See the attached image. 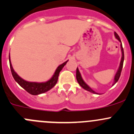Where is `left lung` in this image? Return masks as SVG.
I'll return each mask as SVG.
<instances>
[{
  "instance_id": "8db88e82",
  "label": "left lung",
  "mask_w": 134,
  "mask_h": 134,
  "mask_svg": "<svg viewBox=\"0 0 134 134\" xmlns=\"http://www.w3.org/2000/svg\"><path fill=\"white\" fill-rule=\"evenodd\" d=\"M115 37H116V38H117V39L119 40V41H120V42H121V41H120V37H119V36L118 35V34H117V33H116V32H115ZM120 48H121V51H122L121 61H120V66H119V69H118L117 72H116V75H115V79H114V82H113V86L115 85V84H116V82H117L118 80H119V78H120V74H121L122 69V67H123V63H124V50H123V48H122V43H121V44H120ZM76 80H77L78 82H79V84H80V86L82 87V88H83L84 90H86L89 91V92H92V93H95V94H99V93H97V92H95V91H93V90H92V88H90V87L88 86L86 84L85 82H84V80H83L82 78L81 75H80V72H79V69H78V67H77V68H76Z\"/></svg>"
}]
</instances>
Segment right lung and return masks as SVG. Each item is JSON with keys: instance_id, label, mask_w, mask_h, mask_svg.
I'll return each mask as SVG.
<instances>
[{"instance_id": "1", "label": "right lung", "mask_w": 134, "mask_h": 134, "mask_svg": "<svg viewBox=\"0 0 134 134\" xmlns=\"http://www.w3.org/2000/svg\"><path fill=\"white\" fill-rule=\"evenodd\" d=\"M9 61H10V69H11L12 75L14 80L19 84V85L20 86H21L23 89L25 90L28 93H31V94L32 95L41 94V93H44V92H46L47 91L52 89V88L56 84L57 82H58L59 72L62 71L63 67L65 65L67 62H68V60H67V62H64V63H62V65L58 66V68L55 70L53 76L50 79V80H48L46 82L39 83L28 82L23 80V79H21L20 76H18V74H17L16 72L14 71V70L13 69V67L11 64V62H10V54H9Z\"/></svg>"}]
</instances>
